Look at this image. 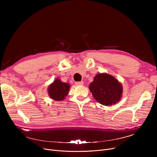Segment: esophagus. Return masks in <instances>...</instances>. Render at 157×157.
I'll list each match as a JSON object with an SVG mask.
<instances>
[{
	"instance_id": "obj_1",
	"label": "esophagus",
	"mask_w": 157,
	"mask_h": 157,
	"mask_svg": "<svg viewBox=\"0 0 157 157\" xmlns=\"http://www.w3.org/2000/svg\"><path fill=\"white\" fill-rule=\"evenodd\" d=\"M84 85V83L83 81H79V82H76V85L77 86H83Z\"/></svg>"
}]
</instances>
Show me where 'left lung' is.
Masks as SVG:
<instances>
[{
    "label": "left lung",
    "instance_id": "8db88e82",
    "mask_svg": "<svg viewBox=\"0 0 157 157\" xmlns=\"http://www.w3.org/2000/svg\"><path fill=\"white\" fill-rule=\"evenodd\" d=\"M89 90L95 99L104 105H113L122 97L121 83L108 73L97 74L90 84Z\"/></svg>",
    "mask_w": 157,
    "mask_h": 157
}]
</instances>
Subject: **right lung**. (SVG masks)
I'll use <instances>...</instances> for the list:
<instances>
[{
	"label": "right lung",
	"mask_w": 157,
	"mask_h": 157,
	"mask_svg": "<svg viewBox=\"0 0 157 157\" xmlns=\"http://www.w3.org/2000/svg\"><path fill=\"white\" fill-rule=\"evenodd\" d=\"M71 85L62 82L59 78H56L48 88V94L52 99L55 101L64 100L69 94Z\"/></svg>",
	"instance_id": "add662e5"
}]
</instances>
